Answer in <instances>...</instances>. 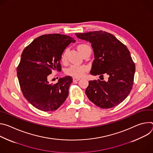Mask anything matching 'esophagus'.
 Listing matches in <instances>:
<instances>
[{
    "instance_id": "esophagus-1",
    "label": "esophagus",
    "mask_w": 153,
    "mask_h": 153,
    "mask_svg": "<svg viewBox=\"0 0 153 153\" xmlns=\"http://www.w3.org/2000/svg\"><path fill=\"white\" fill-rule=\"evenodd\" d=\"M79 80H80L79 78H76V77H73V82H77V81H79Z\"/></svg>"
}]
</instances>
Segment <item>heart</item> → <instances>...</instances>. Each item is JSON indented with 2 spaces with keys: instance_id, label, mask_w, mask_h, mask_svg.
<instances>
[{
  "instance_id": "heart-1",
  "label": "heart",
  "mask_w": 153,
  "mask_h": 153,
  "mask_svg": "<svg viewBox=\"0 0 153 153\" xmlns=\"http://www.w3.org/2000/svg\"><path fill=\"white\" fill-rule=\"evenodd\" d=\"M78 50L82 54L83 52H85L86 50L90 48L88 45L86 44H80L77 47ZM67 50H65L61 57V60L63 62H65L67 60ZM87 70V67L84 65H72L70 67L67 68L66 70V73L68 75L71 76L75 77H80L83 76L85 74V72Z\"/></svg>"
}]
</instances>
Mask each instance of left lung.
<instances>
[{
	"mask_svg": "<svg viewBox=\"0 0 153 153\" xmlns=\"http://www.w3.org/2000/svg\"><path fill=\"white\" fill-rule=\"evenodd\" d=\"M77 38L90 42L94 60L91 75H108V80H90L85 93L102 108H111L122 102L131 91L136 70L126 47L114 36L103 31L76 33Z\"/></svg>",
	"mask_w": 153,
	"mask_h": 153,
	"instance_id": "8db88e82",
	"label": "left lung"
}]
</instances>
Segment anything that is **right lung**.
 <instances>
[{
    "instance_id": "add662e5",
    "label": "right lung",
    "mask_w": 153,
    "mask_h": 153,
    "mask_svg": "<svg viewBox=\"0 0 153 153\" xmlns=\"http://www.w3.org/2000/svg\"><path fill=\"white\" fill-rule=\"evenodd\" d=\"M71 37L49 34L35 39L23 51L17 68L22 91L35 108L43 111L56 110L67 99L73 82L71 76L60 78L50 83L48 76L53 70H61L62 54L71 42Z\"/></svg>"
}]
</instances>
